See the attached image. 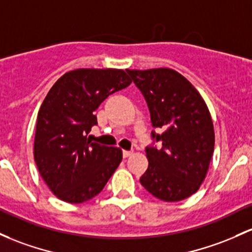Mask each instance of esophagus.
<instances>
[{"instance_id": "34e87169", "label": "esophagus", "mask_w": 252, "mask_h": 252, "mask_svg": "<svg viewBox=\"0 0 252 252\" xmlns=\"http://www.w3.org/2000/svg\"><path fill=\"white\" fill-rule=\"evenodd\" d=\"M132 152L131 151H123V157L124 158H129V157H131L132 156Z\"/></svg>"}]
</instances>
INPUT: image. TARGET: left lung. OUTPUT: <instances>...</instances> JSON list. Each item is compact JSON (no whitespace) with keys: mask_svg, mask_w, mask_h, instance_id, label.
Instances as JSON below:
<instances>
[{"mask_svg":"<svg viewBox=\"0 0 252 252\" xmlns=\"http://www.w3.org/2000/svg\"><path fill=\"white\" fill-rule=\"evenodd\" d=\"M126 73L147 101L152 132L162 147L146 148L148 168L140 183L166 202L188 198L200 189L214 153V126L206 101L178 71L170 68Z\"/></svg>","mask_w":252,"mask_h":252,"instance_id":"1","label":"left lung"}]
</instances>
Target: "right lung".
<instances>
[{
  "label": "right lung",
  "mask_w": 252,
  "mask_h": 252,
  "mask_svg": "<svg viewBox=\"0 0 252 252\" xmlns=\"http://www.w3.org/2000/svg\"><path fill=\"white\" fill-rule=\"evenodd\" d=\"M131 84L122 69L82 68L55 82L41 104L34 136V161L41 178L60 200L82 203L103 190L121 164L117 147L92 142L98 106Z\"/></svg>",
  "instance_id": "obj_1"
}]
</instances>
